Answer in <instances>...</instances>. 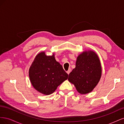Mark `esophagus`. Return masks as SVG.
I'll use <instances>...</instances> for the list:
<instances>
[{
	"label": "esophagus",
	"instance_id": "esophagus-1",
	"mask_svg": "<svg viewBox=\"0 0 124 124\" xmlns=\"http://www.w3.org/2000/svg\"><path fill=\"white\" fill-rule=\"evenodd\" d=\"M71 69L70 68H69V70H68V71H67V73H68V74H69V73H70V72H71Z\"/></svg>",
	"mask_w": 124,
	"mask_h": 124
}]
</instances>
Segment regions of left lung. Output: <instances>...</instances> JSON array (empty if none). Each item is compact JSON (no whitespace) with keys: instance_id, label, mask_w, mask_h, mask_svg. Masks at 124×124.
Returning a JSON list of instances; mask_svg holds the SVG:
<instances>
[{"instance_id":"left-lung-1","label":"left lung","mask_w":124,"mask_h":124,"mask_svg":"<svg viewBox=\"0 0 124 124\" xmlns=\"http://www.w3.org/2000/svg\"><path fill=\"white\" fill-rule=\"evenodd\" d=\"M102 73L99 58L92 51H84L78 56L76 68L69 74L68 81L74 84L81 94L91 92L98 82Z\"/></svg>"}]
</instances>
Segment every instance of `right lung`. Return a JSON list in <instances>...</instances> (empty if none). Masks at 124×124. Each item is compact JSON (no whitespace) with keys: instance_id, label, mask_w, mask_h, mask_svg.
<instances>
[{"instance_id":"add662e5","label":"right lung","mask_w":124,"mask_h":124,"mask_svg":"<svg viewBox=\"0 0 124 124\" xmlns=\"http://www.w3.org/2000/svg\"><path fill=\"white\" fill-rule=\"evenodd\" d=\"M29 76L33 87L37 91L48 95L68 78V74L56 61L54 54L47 56L43 52L36 56L29 68Z\"/></svg>"}]
</instances>
